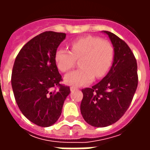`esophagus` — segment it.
Listing matches in <instances>:
<instances>
[{"label":"esophagus","mask_w":150,"mask_h":150,"mask_svg":"<svg viewBox=\"0 0 150 150\" xmlns=\"http://www.w3.org/2000/svg\"><path fill=\"white\" fill-rule=\"evenodd\" d=\"M77 89V88H75V87H71V91H75V90H76Z\"/></svg>","instance_id":"1"}]
</instances>
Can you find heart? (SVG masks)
Masks as SVG:
<instances>
[{"label":"heart","instance_id":"obj_1","mask_svg":"<svg viewBox=\"0 0 150 150\" xmlns=\"http://www.w3.org/2000/svg\"><path fill=\"white\" fill-rule=\"evenodd\" d=\"M114 58L112 44L96 36H86L73 40L71 50L59 49L55 53L54 60L58 68L67 72L75 67L76 59H80L81 68L69 73L65 82L72 86H83L94 79L107 75Z\"/></svg>","mask_w":150,"mask_h":150}]
</instances>
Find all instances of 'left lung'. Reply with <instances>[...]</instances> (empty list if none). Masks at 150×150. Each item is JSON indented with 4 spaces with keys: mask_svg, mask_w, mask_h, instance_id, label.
I'll list each match as a JSON object with an SVG mask.
<instances>
[{
    "mask_svg": "<svg viewBox=\"0 0 150 150\" xmlns=\"http://www.w3.org/2000/svg\"><path fill=\"white\" fill-rule=\"evenodd\" d=\"M114 47V60L110 71L91 88L82 89L81 114L94 127H106L119 120L132 100L138 83L137 64L127 43L108 31Z\"/></svg>",
    "mask_w": 150,
    "mask_h": 150,
    "instance_id": "8db88e82",
    "label": "left lung"
}]
</instances>
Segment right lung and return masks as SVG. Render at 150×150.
Returning <instances> with one entry per match:
<instances>
[{
  "mask_svg": "<svg viewBox=\"0 0 150 150\" xmlns=\"http://www.w3.org/2000/svg\"><path fill=\"white\" fill-rule=\"evenodd\" d=\"M65 33L46 31L30 40L16 57L11 83L19 109L29 120L49 127L58 120L70 94L62 81L54 55Z\"/></svg>",
  "mask_w": 150,
  "mask_h": 150,
  "instance_id": "add662e5",
  "label": "right lung"
}]
</instances>
